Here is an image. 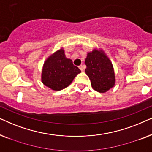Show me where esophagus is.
<instances>
[{"instance_id":"1","label":"esophagus","mask_w":152,"mask_h":152,"mask_svg":"<svg viewBox=\"0 0 152 152\" xmlns=\"http://www.w3.org/2000/svg\"><path fill=\"white\" fill-rule=\"evenodd\" d=\"M79 68H80L81 71H84V66H83L82 65H80V66H79Z\"/></svg>"}]
</instances>
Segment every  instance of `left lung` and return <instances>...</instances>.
Wrapping results in <instances>:
<instances>
[{
    "instance_id": "1",
    "label": "left lung",
    "mask_w": 152,
    "mask_h": 152,
    "mask_svg": "<svg viewBox=\"0 0 152 152\" xmlns=\"http://www.w3.org/2000/svg\"><path fill=\"white\" fill-rule=\"evenodd\" d=\"M85 72L91 82L93 88L97 92L105 93L115 84V74L112 64L103 52L94 50L88 54Z\"/></svg>"
}]
</instances>
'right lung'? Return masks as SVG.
<instances>
[{"label":"right lung","mask_w":152,"mask_h":152,"mask_svg":"<svg viewBox=\"0 0 152 152\" xmlns=\"http://www.w3.org/2000/svg\"><path fill=\"white\" fill-rule=\"evenodd\" d=\"M80 72L73 65L72 60L66 59L61 49L45 61L42 71V82L53 90L60 91L69 86Z\"/></svg>","instance_id":"1"}]
</instances>
